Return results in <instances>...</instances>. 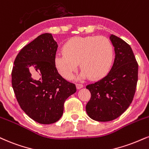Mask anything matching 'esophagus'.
I'll return each mask as SVG.
<instances>
[{"label": "esophagus", "mask_w": 149, "mask_h": 149, "mask_svg": "<svg viewBox=\"0 0 149 149\" xmlns=\"http://www.w3.org/2000/svg\"><path fill=\"white\" fill-rule=\"evenodd\" d=\"M76 87H77V89H81V88H82V87H83V85H82V84L77 83L76 84Z\"/></svg>", "instance_id": "34e87169"}]
</instances>
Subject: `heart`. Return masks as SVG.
I'll use <instances>...</instances> for the list:
<instances>
[{
  "mask_svg": "<svg viewBox=\"0 0 149 149\" xmlns=\"http://www.w3.org/2000/svg\"><path fill=\"white\" fill-rule=\"evenodd\" d=\"M63 53L55 57V65L62 77L69 80L79 63L80 78L92 80L103 78L110 71L114 58V48L103 36L73 37L65 42Z\"/></svg>",
  "mask_w": 149,
  "mask_h": 149,
  "instance_id": "b5f03b06",
  "label": "heart"
}]
</instances>
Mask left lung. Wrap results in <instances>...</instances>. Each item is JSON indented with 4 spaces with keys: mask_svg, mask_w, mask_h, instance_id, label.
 I'll use <instances>...</instances> for the list:
<instances>
[{
    "mask_svg": "<svg viewBox=\"0 0 149 149\" xmlns=\"http://www.w3.org/2000/svg\"><path fill=\"white\" fill-rule=\"evenodd\" d=\"M115 58L106 76L86 86L91 98L86 112L97 121H110L121 116L132 103L137 87L138 64L131 47L115 35L110 37Z\"/></svg>",
    "mask_w": 149,
    "mask_h": 149,
    "instance_id": "1",
    "label": "left lung"
}]
</instances>
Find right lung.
Returning a JSON list of instances; mask_svg holds the SVG:
<instances>
[{
  "label": "right lung",
  "mask_w": 149,
  "mask_h": 149,
  "mask_svg": "<svg viewBox=\"0 0 149 149\" xmlns=\"http://www.w3.org/2000/svg\"><path fill=\"white\" fill-rule=\"evenodd\" d=\"M57 49L51 34H42L18 53L12 71V88L21 108L42 124L58 121L63 114L64 102L76 92L75 84L57 71Z\"/></svg>",
  "instance_id": "obj_1"
}]
</instances>
